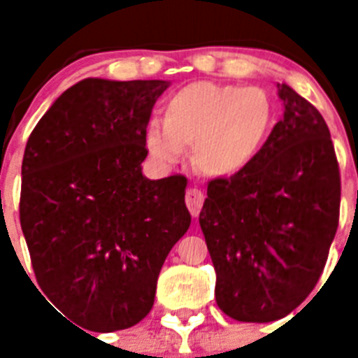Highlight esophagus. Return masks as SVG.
Here are the masks:
<instances>
[{"label":"esophagus","instance_id":"34e87169","mask_svg":"<svg viewBox=\"0 0 358 358\" xmlns=\"http://www.w3.org/2000/svg\"><path fill=\"white\" fill-rule=\"evenodd\" d=\"M186 206H188L189 213L194 215V217H199L202 210V204H204V192L199 188H189L186 192Z\"/></svg>","mask_w":358,"mask_h":358}]
</instances>
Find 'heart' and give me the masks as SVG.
Here are the masks:
<instances>
[{
    "instance_id": "obj_1",
    "label": "heart",
    "mask_w": 358,
    "mask_h": 358,
    "mask_svg": "<svg viewBox=\"0 0 358 358\" xmlns=\"http://www.w3.org/2000/svg\"><path fill=\"white\" fill-rule=\"evenodd\" d=\"M276 109L260 87L195 82L170 94L163 123L150 122L145 147L159 163H176L194 147V163L211 177L243 172L262 154Z\"/></svg>"
}]
</instances>
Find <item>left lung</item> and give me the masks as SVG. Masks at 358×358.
Wrapping results in <instances>:
<instances>
[{
  "mask_svg": "<svg viewBox=\"0 0 358 358\" xmlns=\"http://www.w3.org/2000/svg\"><path fill=\"white\" fill-rule=\"evenodd\" d=\"M283 118L243 172L208 182L199 224L218 308L236 321L285 317L317 285L339 226L341 173L317 109L278 84Z\"/></svg>",
  "mask_w": 358,
  "mask_h": 358,
  "instance_id": "left-lung-1",
  "label": "left lung"
}]
</instances>
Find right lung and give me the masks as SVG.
Wrapping results in <instances>:
<instances>
[{"label": "right lung", "instance_id": "1", "mask_svg": "<svg viewBox=\"0 0 358 358\" xmlns=\"http://www.w3.org/2000/svg\"><path fill=\"white\" fill-rule=\"evenodd\" d=\"M164 80L85 78L28 138L19 218L41 290L93 331L150 312L170 249L188 231L185 176L141 173L145 131Z\"/></svg>", "mask_w": 358, "mask_h": 358}]
</instances>
